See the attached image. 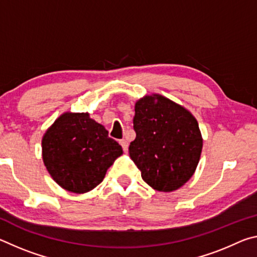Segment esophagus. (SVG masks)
<instances>
[{
	"instance_id": "34e87169",
	"label": "esophagus",
	"mask_w": 257,
	"mask_h": 257,
	"mask_svg": "<svg viewBox=\"0 0 257 257\" xmlns=\"http://www.w3.org/2000/svg\"><path fill=\"white\" fill-rule=\"evenodd\" d=\"M119 143H120V145L122 146V149H123L124 152L128 150V141H125V139H121Z\"/></svg>"
}]
</instances>
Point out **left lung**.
<instances>
[{
	"mask_svg": "<svg viewBox=\"0 0 257 257\" xmlns=\"http://www.w3.org/2000/svg\"><path fill=\"white\" fill-rule=\"evenodd\" d=\"M129 155L147 185L159 191L177 190L188 181L201 159L203 138L195 116L160 94L135 104Z\"/></svg>",
	"mask_w": 257,
	"mask_h": 257,
	"instance_id": "left-lung-1",
	"label": "left lung"
}]
</instances>
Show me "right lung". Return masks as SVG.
<instances>
[{
	"label": "right lung",
	"mask_w": 257,
	"mask_h": 257,
	"mask_svg": "<svg viewBox=\"0 0 257 257\" xmlns=\"http://www.w3.org/2000/svg\"><path fill=\"white\" fill-rule=\"evenodd\" d=\"M122 153V147L88 112H64L42 138L47 171L60 187L75 194H85L101 184Z\"/></svg>",
	"instance_id": "1"
}]
</instances>
